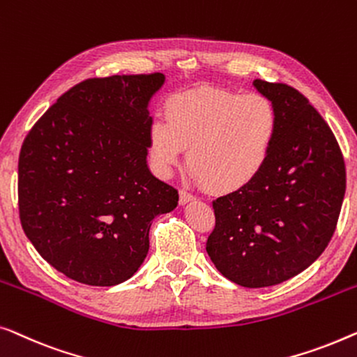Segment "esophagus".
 I'll return each instance as SVG.
<instances>
[{"instance_id":"esophagus-1","label":"esophagus","mask_w":357,"mask_h":357,"mask_svg":"<svg viewBox=\"0 0 357 357\" xmlns=\"http://www.w3.org/2000/svg\"><path fill=\"white\" fill-rule=\"evenodd\" d=\"M195 197L190 192H188V190L185 189H181L179 190V204L181 205H184V204H188V202H190V200H194Z\"/></svg>"}]
</instances>
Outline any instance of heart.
Instances as JSON below:
<instances>
[{"label":"heart","instance_id":"heart-1","mask_svg":"<svg viewBox=\"0 0 357 357\" xmlns=\"http://www.w3.org/2000/svg\"><path fill=\"white\" fill-rule=\"evenodd\" d=\"M277 135V112L260 93L202 87L165 103L149 129L150 158L169 174L188 149V167L213 192H234L262 172Z\"/></svg>","mask_w":357,"mask_h":357}]
</instances>
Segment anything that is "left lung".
Here are the masks:
<instances>
[{
    "instance_id": "8db88e82",
    "label": "left lung",
    "mask_w": 357,
    "mask_h": 357,
    "mask_svg": "<svg viewBox=\"0 0 357 357\" xmlns=\"http://www.w3.org/2000/svg\"><path fill=\"white\" fill-rule=\"evenodd\" d=\"M273 103L277 135L257 178L213 200L207 252L218 272L244 288L296 277L327 248L346 190L343 153L317 109L286 84L255 79Z\"/></svg>"
}]
</instances>
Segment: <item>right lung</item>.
<instances>
[{
  "instance_id": "1",
  "label": "right lung",
  "mask_w": 357,
  "mask_h": 357,
  "mask_svg": "<svg viewBox=\"0 0 357 357\" xmlns=\"http://www.w3.org/2000/svg\"><path fill=\"white\" fill-rule=\"evenodd\" d=\"M162 73L93 77L47 109L19 155V218L37 252L68 278L123 283L149 252L157 215L178 190L147 167L149 102Z\"/></svg>"
}]
</instances>
